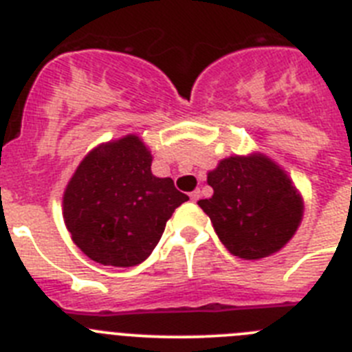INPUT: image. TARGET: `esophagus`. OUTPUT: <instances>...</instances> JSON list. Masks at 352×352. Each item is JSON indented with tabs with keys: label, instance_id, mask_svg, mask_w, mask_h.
I'll use <instances>...</instances> for the list:
<instances>
[{
	"label": "esophagus",
	"instance_id": "obj_1",
	"mask_svg": "<svg viewBox=\"0 0 352 352\" xmlns=\"http://www.w3.org/2000/svg\"><path fill=\"white\" fill-rule=\"evenodd\" d=\"M199 197H201V190H194L190 194V199L192 201H199Z\"/></svg>",
	"mask_w": 352,
	"mask_h": 352
}]
</instances>
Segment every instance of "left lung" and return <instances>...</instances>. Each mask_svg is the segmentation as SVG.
Instances as JSON below:
<instances>
[{
	"mask_svg": "<svg viewBox=\"0 0 352 352\" xmlns=\"http://www.w3.org/2000/svg\"><path fill=\"white\" fill-rule=\"evenodd\" d=\"M213 188L199 206L232 256L256 261L280 250L303 217V201L287 174L261 153L223 158L208 173Z\"/></svg>",
	"mask_w": 352,
	"mask_h": 352,
	"instance_id": "1",
	"label": "left lung"
}]
</instances>
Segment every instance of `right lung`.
<instances>
[{"instance_id":"right-lung-1","label":"right lung","mask_w":352,"mask_h":352,"mask_svg":"<svg viewBox=\"0 0 352 352\" xmlns=\"http://www.w3.org/2000/svg\"><path fill=\"white\" fill-rule=\"evenodd\" d=\"M151 153L138 135L96 146L63 194L74 243L104 266L130 268L149 257L167 220L188 195L151 173Z\"/></svg>"}]
</instances>
